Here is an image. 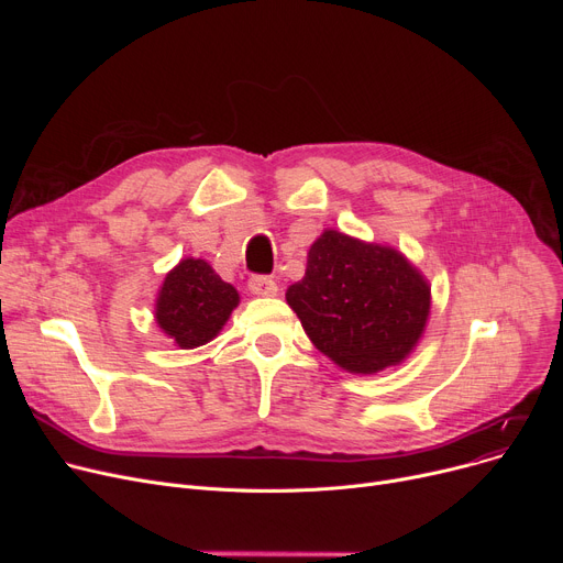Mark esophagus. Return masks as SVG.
Instances as JSON below:
<instances>
[{
  "instance_id": "esophagus-1",
  "label": "esophagus",
  "mask_w": 563,
  "mask_h": 563,
  "mask_svg": "<svg viewBox=\"0 0 563 563\" xmlns=\"http://www.w3.org/2000/svg\"><path fill=\"white\" fill-rule=\"evenodd\" d=\"M249 289H251V294H255V297H276L278 294L276 280L266 278V276H253L249 280Z\"/></svg>"
}]
</instances>
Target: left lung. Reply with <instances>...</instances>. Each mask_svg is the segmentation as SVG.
I'll return each instance as SVG.
<instances>
[{"mask_svg":"<svg viewBox=\"0 0 563 563\" xmlns=\"http://www.w3.org/2000/svg\"><path fill=\"white\" fill-rule=\"evenodd\" d=\"M285 299L310 342L349 374L401 365L424 335L431 285L401 251L327 228Z\"/></svg>","mask_w":563,"mask_h":563,"instance_id":"obj_1","label":"left lung"}]
</instances>
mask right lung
I'll return each mask as SVG.
<instances>
[{
	"label": "right lung",
	"instance_id": "right-lung-1",
	"mask_svg": "<svg viewBox=\"0 0 563 563\" xmlns=\"http://www.w3.org/2000/svg\"><path fill=\"white\" fill-rule=\"evenodd\" d=\"M240 306V291L200 257H185L166 274L155 301L159 331L177 349H196L214 340Z\"/></svg>",
	"mask_w": 563,
	"mask_h": 563
}]
</instances>
